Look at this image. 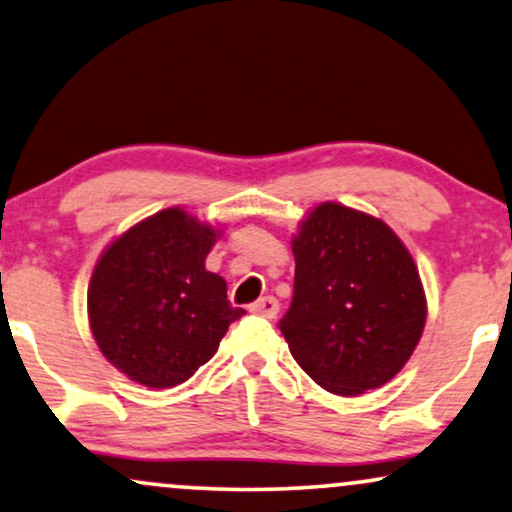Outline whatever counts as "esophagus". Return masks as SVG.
Returning a JSON list of instances; mask_svg holds the SVG:
<instances>
[{"mask_svg": "<svg viewBox=\"0 0 512 512\" xmlns=\"http://www.w3.org/2000/svg\"><path fill=\"white\" fill-rule=\"evenodd\" d=\"M251 313L263 315V318H275V315L280 313V301H277L275 296H263L256 304H251Z\"/></svg>", "mask_w": 512, "mask_h": 512, "instance_id": "1", "label": "esophagus"}]
</instances>
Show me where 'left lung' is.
<instances>
[{
	"label": "left lung",
	"mask_w": 512,
	"mask_h": 512,
	"mask_svg": "<svg viewBox=\"0 0 512 512\" xmlns=\"http://www.w3.org/2000/svg\"><path fill=\"white\" fill-rule=\"evenodd\" d=\"M280 330L294 361L339 396L387 384L418 346L427 301L413 256L380 218L325 201L292 239Z\"/></svg>",
	"instance_id": "1"
}]
</instances>
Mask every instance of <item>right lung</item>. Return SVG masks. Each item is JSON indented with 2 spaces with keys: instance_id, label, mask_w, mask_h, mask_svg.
<instances>
[{
  "instance_id": "right-lung-1",
  "label": "right lung",
  "mask_w": 512,
  "mask_h": 512,
  "mask_svg": "<svg viewBox=\"0 0 512 512\" xmlns=\"http://www.w3.org/2000/svg\"><path fill=\"white\" fill-rule=\"evenodd\" d=\"M218 230L182 208L130 227L94 266L87 313L106 361L151 389L182 384L218 351L244 315L206 270Z\"/></svg>"
}]
</instances>
